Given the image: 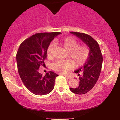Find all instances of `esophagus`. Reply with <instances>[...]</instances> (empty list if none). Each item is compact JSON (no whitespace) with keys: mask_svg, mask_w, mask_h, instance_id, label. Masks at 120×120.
Returning a JSON list of instances; mask_svg holds the SVG:
<instances>
[{"mask_svg":"<svg viewBox=\"0 0 120 120\" xmlns=\"http://www.w3.org/2000/svg\"><path fill=\"white\" fill-rule=\"evenodd\" d=\"M64 76L65 78H67V79H70L71 78H70V76H68V75H64Z\"/></svg>","mask_w":120,"mask_h":120,"instance_id":"34e87169","label":"esophagus"}]
</instances>
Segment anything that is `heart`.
Listing matches in <instances>:
<instances>
[{
  "label": "heart",
  "mask_w": 120,
  "mask_h": 120,
  "mask_svg": "<svg viewBox=\"0 0 120 120\" xmlns=\"http://www.w3.org/2000/svg\"><path fill=\"white\" fill-rule=\"evenodd\" d=\"M68 51V58L65 60H57L52 64L53 70L60 74H65L74 68L75 64L77 67L83 65L89 57L90 50L86 44L79 45V42L72 37H65L60 41H56ZM55 45L53 42L50 44L47 50V56L49 58L53 56V49Z\"/></svg>",
  "instance_id": "heart-1"
}]
</instances>
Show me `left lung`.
Wrapping results in <instances>:
<instances>
[{"label": "left lung", "instance_id": "8db88e82", "mask_svg": "<svg viewBox=\"0 0 120 120\" xmlns=\"http://www.w3.org/2000/svg\"><path fill=\"white\" fill-rule=\"evenodd\" d=\"M70 33L81 39L90 50L89 57L84 66L74 71L78 73L79 76L80 73H83L79 77V86L76 88H70V91L75 94H85L94 86L99 78L102 66L103 56L99 44L91 36L82 33L71 32Z\"/></svg>", "mask_w": 120, "mask_h": 120}]
</instances>
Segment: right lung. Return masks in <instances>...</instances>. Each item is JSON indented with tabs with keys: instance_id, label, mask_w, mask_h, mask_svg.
Listing matches in <instances>:
<instances>
[{
	"instance_id": "obj_1",
	"label": "right lung",
	"mask_w": 120,
	"mask_h": 120,
	"mask_svg": "<svg viewBox=\"0 0 120 120\" xmlns=\"http://www.w3.org/2000/svg\"><path fill=\"white\" fill-rule=\"evenodd\" d=\"M60 32L36 33L21 44L16 55L18 71L26 88L35 95L47 94L53 90L58 75L51 71L45 76L39 72L40 65L45 64L47 50Z\"/></svg>"
}]
</instances>
